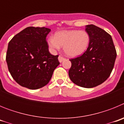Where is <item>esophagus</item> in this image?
I'll list each match as a JSON object with an SVG mask.
<instances>
[{"instance_id":"34e87169","label":"esophagus","mask_w":124,"mask_h":124,"mask_svg":"<svg viewBox=\"0 0 124 124\" xmlns=\"http://www.w3.org/2000/svg\"><path fill=\"white\" fill-rule=\"evenodd\" d=\"M58 60L59 61H60V63H61V62H63L64 60H65V58H64V57H63L62 56H58Z\"/></svg>"}]
</instances>
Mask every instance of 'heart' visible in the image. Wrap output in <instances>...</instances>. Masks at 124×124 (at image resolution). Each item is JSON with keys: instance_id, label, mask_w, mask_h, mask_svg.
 Returning a JSON list of instances; mask_svg holds the SVG:
<instances>
[{"instance_id": "heart-1", "label": "heart", "mask_w": 124, "mask_h": 124, "mask_svg": "<svg viewBox=\"0 0 124 124\" xmlns=\"http://www.w3.org/2000/svg\"><path fill=\"white\" fill-rule=\"evenodd\" d=\"M90 43V37L85 30H69L57 31L54 37L50 36L47 43L53 52L59 50L63 46V50L68 56L81 55L86 51Z\"/></svg>"}]
</instances>
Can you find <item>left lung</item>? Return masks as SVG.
Returning a JSON list of instances; mask_svg holds the SVG:
<instances>
[{"instance_id":"1","label":"left lung","mask_w":124,"mask_h":124,"mask_svg":"<svg viewBox=\"0 0 124 124\" xmlns=\"http://www.w3.org/2000/svg\"><path fill=\"white\" fill-rule=\"evenodd\" d=\"M90 43L82 55L70 59V79L86 88L96 87L110 76L117 56L112 38L108 33L94 25H86Z\"/></svg>"}]
</instances>
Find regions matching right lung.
Masks as SVG:
<instances>
[{"label":"right lung","instance_id":"right-lung-1","mask_svg":"<svg viewBox=\"0 0 124 124\" xmlns=\"http://www.w3.org/2000/svg\"><path fill=\"white\" fill-rule=\"evenodd\" d=\"M50 31L45 27H27L8 43L6 54L8 71L20 86L30 89L43 87L60 64L58 55L49 52L46 38Z\"/></svg>","mask_w":124,"mask_h":124}]
</instances>
